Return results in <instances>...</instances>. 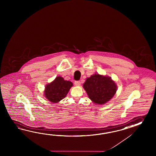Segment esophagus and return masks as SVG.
<instances>
[{
  "label": "esophagus",
  "instance_id": "34e87169",
  "mask_svg": "<svg viewBox=\"0 0 156 156\" xmlns=\"http://www.w3.org/2000/svg\"><path fill=\"white\" fill-rule=\"evenodd\" d=\"M80 84H81V83H80V81H75V85L79 86V85H80Z\"/></svg>",
  "mask_w": 156,
  "mask_h": 156
}]
</instances>
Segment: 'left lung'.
Wrapping results in <instances>:
<instances>
[{
  "label": "left lung",
  "instance_id": "obj_1",
  "mask_svg": "<svg viewBox=\"0 0 156 156\" xmlns=\"http://www.w3.org/2000/svg\"><path fill=\"white\" fill-rule=\"evenodd\" d=\"M83 87L90 99L97 104H104L116 91V85L110 77L94 74L87 78Z\"/></svg>",
  "mask_w": 156,
  "mask_h": 156
}]
</instances>
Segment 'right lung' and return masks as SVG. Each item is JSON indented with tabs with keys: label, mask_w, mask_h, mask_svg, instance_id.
<instances>
[{
	"label": "right lung",
	"mask_w": 156,
	"mask_h": 156,
	"mask_svg": "<svg viewBox=\"0 0 156 156\" xmlns=\"http://www.w3.org/2000/svg\"><path fill=\"white\" fill-rule=\"evenodd\" d=\"M72 86L71 81L65 80L62 77H57L46 87L45 97L52 103H57L66 97Z\"/></svg>",
	"instance_id": "add662e5"
}]
</instances>
